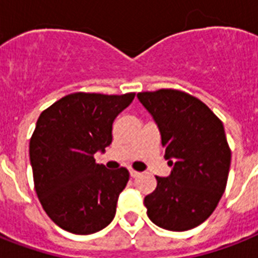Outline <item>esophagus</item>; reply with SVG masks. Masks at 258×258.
<instances>
[{"label":"esophagus","instance_id":"esophagus-1","mask_svg":"<svg viewBox=\"0 0 258 258\" xmlns=\"http://www.w3.org/2000/svg\"><path fill=\"white\" fill-rule=\"evenodd\" d=\"M140 175V172L138 171H134V169H130V176L131 177H138Z\"/></svg>","mask_w":258,"mask_h":258}]
</instances>
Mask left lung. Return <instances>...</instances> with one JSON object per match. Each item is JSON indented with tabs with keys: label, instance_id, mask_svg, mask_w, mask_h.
<instances>
[{
	"label": "left lung",
	"instance_id": "obj_1",
	"mask_svg": "<svg viewBox=\"0 0 258 258\" xmlns=\"http://www.w3.org/2000/svg\"><path fill=\"white\" fill-rule=\"evenodd\" d=\"M138 99L158 125L169 176H156L144 198L150 220L183 232L208 219L227 187L231 150L224 125L202 100L177 90L139 93Z\"/></svg>",
	"mask_w": 258,
	"mask_h": 258
}]
</instances>
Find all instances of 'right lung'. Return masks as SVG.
<instances>
[{"label": "right lung", "mask_w": 258, "mask_h": 258, "mask_svg": "<svg viewBox=\"0 0 258 258\" xmlns=\"http://www.w3.org/2000/svg\"><path fill=\"white\" fill-rule=\"evenodd\" d=\"M134 98L135 93H75L39 115L29 146L35 192L64 231L91 234L114 219L130 173L96 164L94 155L110 146L112 123Z\"/></svg>", "instance_id": "1"}]
</instances>
